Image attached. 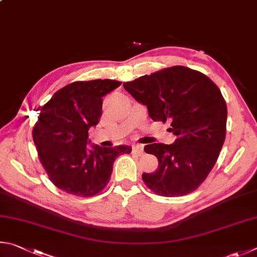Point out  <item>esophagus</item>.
<instances>
[{
  "label": "esophagus",
  "mask_w": 257,
  "mask_h": 257,
  "mask_svg": "<svg viewBox=\"0 0 257 257\" xmlns=\"http://www.w3.org/2000/svg\"><path fill=\"white\" fill-rule=\"evenodd\" d=\"M132 152L138 156H141V155H143V147L140 145H134L132 147Z\"/></svg>",
  "instance_id": "esophagus-1"
}]
</instances>
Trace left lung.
I'll return each mask as SVG.
<instances>
[{"mask_svg":"<svg viewBox=\"0 0 257 257\" xmlns=\"http://www.w3.org/2000/svg\"><path fill=\"white\" fill-rule=\"evenodd\" d=\"M146 105L155 121L170 120L173 145L152 143L147 154L158 158V168L142 175L146 185L161 196L194 192L217 163L226 139L227 105L220 89L199 71L173 66L123 83Z\"/></svg>","mask_w":257,"mask_h":257,"instance_id":"obj_1","label":"left lung"}]
</instances>
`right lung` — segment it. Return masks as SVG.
I'll use <instances>...</instances> for the list:
<instances>
[{"label": "right lung", "instance_id": "1", "mask_svg": "<svg viewBox=\"0 0 257 257\" xmlns=\"http://www.w3.org/2000/svg\"><path fill=\"white\" fill-rule=\"evenodd\" d=\"M120 83L110 79L76 81L43 106L33 138L48 178L60 190L83 197L98 194L109 182L117 157L131 154L128 146L87 148L89 128L102 114V97Z\"/></svg>", "mask_w": 257, "mask_h": 257}]
</instances>
